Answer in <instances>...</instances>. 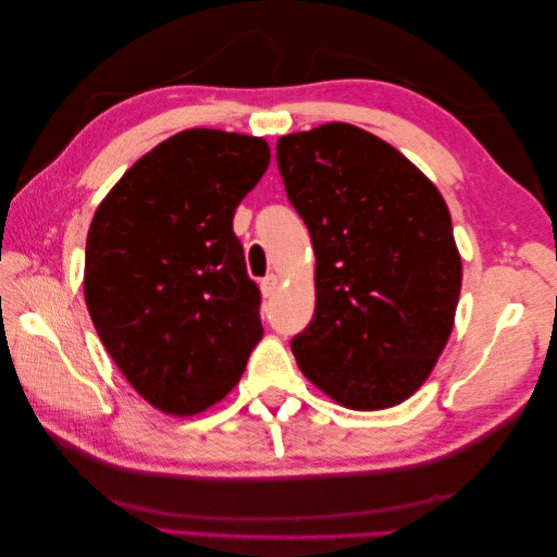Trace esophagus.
Masks as SVG:
<instances>
[{
    "mask_svg": "<svg viewBox=\"0 0 557 557\" xmlns=\"http://www.w3.org/2000/svg\"><path fill=\"white\" fill-rule=\"evenodd\" d=\"M277 285H280V280L275 275H268V277L260 280V292H263V297L268 299L277 292Z\"/></svg>",
    "mask_w": 557,
    "mask_h": 557,
    "instance_id": "1",
    "label": "esophagus"
}]
</instances>
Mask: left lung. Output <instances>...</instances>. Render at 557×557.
I'll return each instance as SVG.
<instances>
[{"label":"left lung","mask_w":557,"mask_h":557,"mask_svg":"<svg viewBox=\"0 0 557 557\" xmlns=\"http://www.w3.org/2000/svg\"><path fill=\"white\" fill-rule=\"evenodd\" d=\"M277 168L315 251V313L292 339L339 405L395 407L453 333L461 260L441 191L385 140L323 124L277 140Z\"/></svg>","instance_id":"left-lung-1"}]
</instances>
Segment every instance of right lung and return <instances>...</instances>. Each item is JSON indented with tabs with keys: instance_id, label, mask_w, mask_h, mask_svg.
Listing matches in <instances>:
<instances>
[{
	"instance_id": "right-lung-1",
	"label": "right lung",
	"mask_w": 557,
	"mask_h": 557,
	"mask_svg": "<svg viewBox=\"0 0 557 557\" xmlns=\"http://www.w3.org/2000/svg\"><path fill=\"white\" fill-rule=\"evenodd\" d=\"M263 138L188 128L104 196L86 242V304L152 407L191 417L239 383L263 337L234 210L268 170Z\"/></svg>"
}]
</instances>
